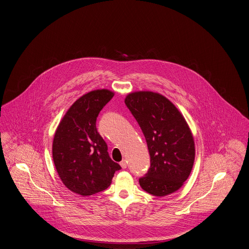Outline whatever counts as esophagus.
I'll use <instances>...</instances> for the list:
<instances>
[{
  "label": "esophagus",
  "instance_id": "esophagus-1",
  "mask_svg": "<svg viewBox=\"0 0 249 249\" xmlns=\"http://www.w3.org/2000/svg\"><path fill=\"white\" fill-rule=\"evenodd\" d=\"M120 166L122 167V169H125V168H127V161H126L125 160H121V161H120Z\"/></svg>",
  "mask_w": 249,
  "mask_h": 249
}]
</instances>
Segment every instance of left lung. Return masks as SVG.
Segmentation results:
<instances>
[{"instance_id":"8db88e82","label":"left lung","mask_w":249,"mask_h":249,"mask_svg":"<svg viewBox=\"0 0 249 249\" xmlns=\"http://www.w3.org/2000/svg\"><path fill=\"white\" fill-rule=\"evenodd\" d=\"M125 104L145 137L151 166L139 178L141 188L156 196L178 191L189 178L195 160L192 132L178 109L160 93H129Z\"/></svg>"}]
</instances>
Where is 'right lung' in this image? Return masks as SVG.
Returning a JSON list of instances; mask_svg holds the SVG:
<instances>
[{"instance_id":"right-lung-1","label":"right lung","mask_w":249,"mask_h":249,"mask_svg":"<svg viewBox=\"0 0 249 249\" xmlns=\"http://www.w3.org/2000/svg\"><path fill=\"white\" fill-rule=\"evenodd\" d=\"M114 92L94 89L79 97L65 113L56 129L53 159L64 185L83 196L107 189L115 171L108 147L96 129V118Z\"/></svg>"}]
</instances>
